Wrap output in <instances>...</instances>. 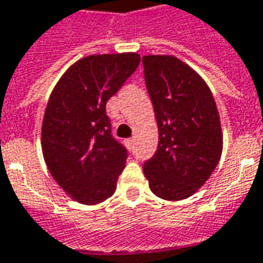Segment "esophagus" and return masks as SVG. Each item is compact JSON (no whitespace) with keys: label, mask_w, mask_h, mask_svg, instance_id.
Wrapping results in <instances>:
<instances>
[{"label":"esophagus","mask_w":263,"mask_h":263,"mask_svg":"<svg viewBox=\"0 0 263 263\" xmlns=\"http://www.w3.org/2000/svg\"><path fill=\"white\" fill-rule=\"evenodd\" d=\"M125 144H126V146H128V148H132V146H134V138L126 139V141H125Z\"/></svg>","instance_id":"obj_1"}]
</instances>
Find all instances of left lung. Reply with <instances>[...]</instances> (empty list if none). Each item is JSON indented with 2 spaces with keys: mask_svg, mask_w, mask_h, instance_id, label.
I'll list each match as a JSON object with an SVG mask.
<instances>
[{
  "mask_svg": "<svg viewBox=\"0 0 263 263\" xmlns=\"http://www.w3.org/2000/svg\"><path fill=\"white\" fill-rule=\"evenodd\" d=\"M158 146L144 162L149 189L164 200L190 197L209 180L223 148L220 118L206 82L173 56H144Z\"/></svg>",
  "mask_w": 263,
  "mask_h": 263,
  "instance_id": "8db88e82",
  "label": "left lung"
}]
</instances>
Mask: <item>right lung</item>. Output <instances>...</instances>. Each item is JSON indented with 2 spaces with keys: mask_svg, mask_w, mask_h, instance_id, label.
Wrapping results in <instances>:
<instances>
[{
  "mask_svg": "<svg viewBox=\"0 0 263 263\" xmlns=\"http://www.w3.org/2000/svg\"><path fill=\"white\" fill-rule=\"evenodd\" d=\"M139 60L137 53L83 57L50 95L42 126L44 161L56 183L79 203L98 204L117 190L128 151L112 135L106 102Z\"/></svg>",
  "mask_w": 263,
  "mask_h": 263,
  "instance_id": "right-lung-1",
  "label": "right lung"
}]
</instances>
